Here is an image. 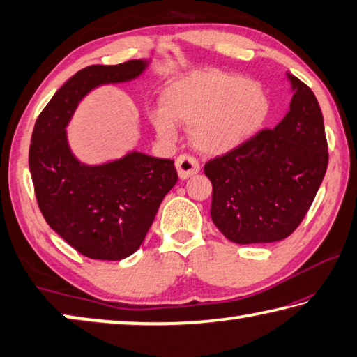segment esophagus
<instances>
[{
	"label": "esophagus",
	"instance_id": "1",
	"mask_svg": "<svg viewBox=\"0 0 357 357\" xmlns=\"http://www.w3.org/2000/svg\"><path fill=\"white\" fill-rule=\"evenodd\" d=\"M176 168L181 179H185L200 172V164L195 157L190 154H181L176 159Z\"/></svg>",
	"mask_w": 357,
	"mask_h": 357
}]
</instances>
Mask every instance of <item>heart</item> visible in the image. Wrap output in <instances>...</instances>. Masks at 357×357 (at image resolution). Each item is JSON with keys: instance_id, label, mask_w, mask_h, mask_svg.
I'll list each match as a JSON object with an SVG mask.
<instances>
[{"instance_id": "obj_1", "label": "heart", "mask_w": 357, "mask_h": 357, "mask_svg": "<svg viewBox=\"0 0 357 357\" xmlns=\"http://www.w3.org/2000/svg\"><path fill=\"white\" fill-rule=\"evenodd\" d=\"M164 110L151 113L157 135L176 140L174 121L190 124L193 146L220 154L236 148L268 114L269 100L261 84L225 72H195L173 82L162 96Z\"/></svg>"}]
</instances>
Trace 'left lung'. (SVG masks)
<instances>
[{"instance_id":"obj_1","label":"left lung","mask_w":357,"mask_h":357,"mask_svg":"<svg viewBox=\"0 0 357 357\" xmlns=\"http://www.w3.org/2000/svg\"><path fill=\"white\" fill-rule=\"evenodd\" d=\"M294 94L274 129H263L204 164L211 219L236 244L275 243L304 220L328 168L323 113L312 89L288 75Z\"/></svg>"}]
</instances>
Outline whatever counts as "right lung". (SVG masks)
Masks as SVG:
<instances>
[{"label": "right lung", "mask_w": 357, "mask_h": 357, "mask_svg": "<svg viewBox=\"0 0 357 357\" xmlns=\"http://www.w3.org/2000/svg\"><path fill=\"white\" fill-rule=\"evenodd\" d=\"M143 59L78 70L58 89L34 124L29 146L36 200L52 229L82 255L118 261L142 245L162 200L178 181L174 160L130 153L88 167L70 153L66 126L84 94L132 80Z\"/></svg>", "instance_id": "1"}]
</instances>
